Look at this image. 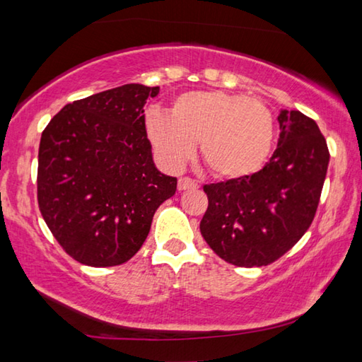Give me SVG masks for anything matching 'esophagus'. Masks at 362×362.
I'll return each mask as SVG.
<instances>
[{
  "instance_id": "esophagus-1",
  "label": "esophagus",
  "mask_w": 362,
  "mask_h": 362,
  "mask_svg": "<svg viewBox=\"0 0 362 362\" xmlns=\"http://www.w3.org/2000/svg\"><path fill=\"white\" fill-rule=\"evenodd\" d=\"M177 187H179V189H194V188H198L199 185H198V182L189 179V177H180L179 185H177Z\"/></svg>"
}]
</instances>
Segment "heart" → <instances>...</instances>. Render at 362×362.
Wrapping results in <instances>:
<instances>
[{"label": "heart", "instance_id": "b5f03b06", "mask_svg": "<svg viewBox=\"0 0 362 362\" xmlns=\"http://www.w3.org/2000/svg\"><path fill=\"white\" fill-rule=\"evenodd\" d=\"M150 144L164 166L180 169L199 140L201 158L214 174L240 179L269 158L274 116L265 102L223 90H192L175 97L170 112L151 108L145 116Z\"/></svg>", "mask_w": 362, "mask_h": 362}]
</instances>
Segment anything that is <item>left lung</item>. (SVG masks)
<instances>
[{"label":"left lung","mask_w":362,"mask_h":362,"mask_svg":"<svg viewBox=\"0 0 362 362\" xmlns=\"http://www.w3.org/2000/svg\"><path fill=\"white\" fill-rule=\"evenodd\" d=\"M279 140L252 175L204 185L209 206L201 235L220 259L263 267L284 255L310 228L326 179L329 150L316 122L281 110Z\"/></svg>","instance_id":"8db88e82"}]
</instances>
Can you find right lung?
I'll use <instances>...</instances> for the list:
<instances>
[{"label": "right lung", "mask_w": 362, "mask_h": 362, "mask_svg": "<svg viewBox=\"0 0 362 362\" xmlns=\"http://www.w3.org/2000/svg\"><path fill=\"white\" fill-rule=\"evenodd\" d=\"M159 88L124 84L65 105L42 131L38 204L60 246L89 267L137 254L175 177L159 173L144 107Z\"/></svg>", "instance_id": "add662e5"}]
</instances>
